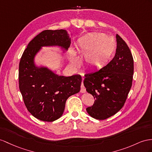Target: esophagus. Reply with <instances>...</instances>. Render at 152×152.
I'll list each match as a JSON object with an SVG mask.
<instances>
[{"label":"esophagus","mask_w":152,"mask_h":152,"mask_svg":"<svg viewBox=\"0 0 152 152\" xmlns=\"http://www.w3.org/2000/svg\"><path fill=\"white\" fill-rule=\"evenodd\" d=\"M80 92H81V93H84V92H86V88H85L83 82H82V83H81V90H80Z\"/></svg>","instance_id":"1"}]
</instances>
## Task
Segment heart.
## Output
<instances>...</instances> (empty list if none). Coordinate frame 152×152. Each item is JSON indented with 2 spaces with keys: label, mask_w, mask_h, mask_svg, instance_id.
<instances>
[{
  "label": "heart",
  "mask_w": 152,
  "mask_h": 152,
  "mask_svg": "<svg viewBox=\"0 0 152 152\" xmlns=\"http://www.w3.org/2000/svg\"><path fill=\"white\" fill-rule=\"evenodd\" d=\"M81 51L87 54L85 60L89 67L98 69L108 64L115 49V42L112 38L102 33H94L79 42ZM72 61L76 64L77 60L74 50H71Z\"/></svg>",
  "instance_id": "heart-1"
}]
</instances>
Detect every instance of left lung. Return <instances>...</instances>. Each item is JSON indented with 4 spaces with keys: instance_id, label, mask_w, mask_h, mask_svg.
Instances as JSON below:
<instances>
[{
    "instance_id": "obj_1",
    "label": "left lung",
    "mask_w": 152,
    "mask_h": 152,
    "mask_svg": "<svg viewBox=\"0 0 152 152\" xmlns=\"http://www.w3.org/2000/svg\"><path fill=\"white\" fill-rule=\"evenodd\" d=\"M116 41L113 59L99 71L85 75L84 86L96 99L86 110L96 119H106L121 109L132 85L133 56L126 42L118 34Z\"/></svg>"
}]
</instances>
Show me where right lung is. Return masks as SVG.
Here are the masks:
<instances>
[{
    "mask_svg": "<svg viewBox=\"0 0 152 152\" xmlns=\"http://www.w3.org/2000/svg\"><path fill=\"white\" fill-rule=\"evenodd\" d=\"M71 38L64 29L45 30L31 41L19 64L18 84L27 109L34 118L52 122L64 113L69 97L79 92L80 75L59 76L46 68H38L33 59L42 46L58 45L67 50Z\"/></svg>",
    "mask_w": 152,
    "mask_h": 152,
    "instance_id": "1",
    "label": "right lung"
}]
</instances>
